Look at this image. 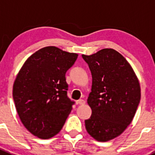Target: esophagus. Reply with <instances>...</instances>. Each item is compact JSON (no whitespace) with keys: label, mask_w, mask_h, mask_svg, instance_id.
<instances>
[{"label":"esophagus","mask_w":155,"mask_h":155,"mask_svg":"<svg viewBox=\"0 0 155 155\" xmlns=\"http://www.w3.org/2000/svg\"><path fill=\"white\" fill-rule=\"evenodd\" d=\"M76 105H84L85 104V101L84 100H79V101H77L76 102Z\"/></svg>","instance_id":"1"}]
</instances>
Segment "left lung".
<instances>
[{
  "instance_id": "8db88e82",
  "label": "left lung",
  "mask_w": 155,
  "mask_h": 155,
  "mask_svg": "<svg viewBox=\"0 0 155 155\" xmlns=\"http://www.w3.org/2000/svg\"><path fill=\"white\" fill-rule=\"evenodd\" d=\"M82 56L92 76L87 100L92 112L85 128L97 141H109L132 122L141 97L140 82L129 62L113 48Z\"/></svg>"
}]
</instances>
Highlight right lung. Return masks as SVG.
Instances as JSON below:
<instances>
[{
  "instance_id": "obj_1",
  "label": "right lung",
  "mask_w": 155,
  "mask_h": 155,
  "mask_svg": "<svg viewBox=\"0 0 155 155\" xmlns=\"http://www.w3.org/2000/svg\"><path fill=\"white\" fill-rule=\"evenodd\" d=\"M78 55L46 46L31 54L18 71L12 87L15 109L35 137L51 138L63 127L73 104L67 95L65 74Z\"/></svg>"
}]
</instances>
